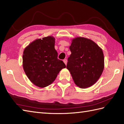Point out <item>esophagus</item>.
Returning <instances> with one entry per match:
<instances>
[{"mask_svg":"<svg viewBox=\"0 0 124 124\" xmlns=\"http://www.w3.org/2000/svg\"><path fill=\"white\" fill-rule=\"evenodd\" d=\"M63 62L64 63V64H65V65H67V59L63 60Z\"/></svg>","mask_w":124,"mask_h":124,"instance_id":"obj_1","label":"esophagus"}]
</instances>
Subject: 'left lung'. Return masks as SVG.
<instances>
[{
    "label": "left lung",
    "mask_w": 124,
    "mask_h": 124,
    "mask_svg": "<svg viewBox=\"0 0 124 124\" xmlns=\"http://www.w3.org/2000/svg\"><path fill=\"white\" fill-rule=\"evenodd\" d=\"M67 68L79 87L86 88L99 79L104 68L103 51L90 39L78 37L71 40Z\"/></svg>",
    "instance_id": "8db88e82"
}]
</instances>
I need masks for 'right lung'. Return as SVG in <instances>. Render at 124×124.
I'll use <instances>...</instances> for the list:
<instances>
[{
	"instance_id": "obj_1",
	"label": "right lung",
	"mask_w": 124,
	"mask_h": 124,
	"mask_svg": "<svg viewBox=\"0 0 124 124\" xmlns=\"http://www.w3.org/2000/svg\"><path fill=\"white\" fill-rule=\"evenodd\" d=\"M55 39L49 36L37 39L25 47L23 53V68L34 85L44 88L53 83L60 71L66 67L57 59Z\"/></svg>"
}]
</instances>
